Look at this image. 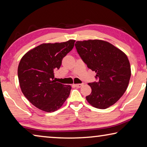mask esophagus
Here are the masks:
<instances>
[{"label":"esophagus","instance_id":"34e87169","mask_svg":"<svg viewBox=\"0 0 147 147\" xmlns=\"http://www.w3.org/2000/svg\"><path fill=\"white\" fill-rule=\"evenodd\" d=\"M84 85V84H74V86L76 87V88H81V87H82Z\"/></svg>","mask_w":147,"mask_h":147}]
</instances>
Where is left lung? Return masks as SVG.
<instances>
[{"instance_id":"obj_1","label":"left lung","mask_w":147,"mask_h":147,"mask_svg":"<svg viewBox=\"0 0 147 147\" xmlns=\"http://www.w3.org/2000/svg\"><path fill=\"white\" fill-rule=\"evenodd\" d=\"M79 56L96 73V82L89 83L91 93L86 100L94 108L106 109L119 100L128 88L130 62L123 51L108 42L94 39L76 41Z\"/></svg>"}]
</instances>
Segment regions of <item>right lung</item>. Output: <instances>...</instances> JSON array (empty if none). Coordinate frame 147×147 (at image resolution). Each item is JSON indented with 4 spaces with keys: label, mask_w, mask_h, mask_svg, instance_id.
I'll return each mask as SVG.
<instances>
[{
    "label": "right lung",
    "mask_w": 147,
    "mask_h": 147,
    "mask_svg": "<svg viewBox=\"0 0 147 147\" xmlns=\"http://www.w3.org/2000/svg\"><path fill=\"white\" fill-rule=\"evenodd\" d=\"M74 42L41 44L21 58L17 71L20 87L36 108L53 112L69 97L71 86L56 82L54 72L60 67L62 59L73 49Z\"/></svg>",
    "instance_id": "right-lung-1"
}]
</instances>
